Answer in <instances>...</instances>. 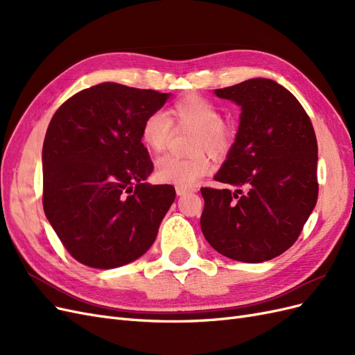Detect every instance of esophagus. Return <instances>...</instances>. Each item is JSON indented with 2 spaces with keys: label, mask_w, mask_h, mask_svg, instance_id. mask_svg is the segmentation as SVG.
<instances>
[{
  "label": "esophagus",
  "mask_w": 355,
  "mask_h": 355,
  "mask_svg": "<svg viewBox=\"0 0 355 355\" xmlns=\"http://www.w3.org/2000/svg\"><path fill=\"white\" fill-rule=\"evenodd\" d=\"M196 188H185V187H176V194L178 196H185L189 194V192H194Z\"/></svg>",
  "instance_id": "obj_1"
}]
</instances>
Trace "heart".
<instances>
[{
  "instance_id": "b5f03b06",
  "label": "heart",
  "mask_w": 355,
  "mask_h": 355,
  "mask_svg": "<svg viewBox=\"0 0 355 355\" xmlns=\"http://www.w3.org/2000/svg\"><path fill=\"white\" fill-rule=\"evenodd\" d=\"M173 127L176 130L188 128L194 130L189 139V157L164 155L155 164V176L164 184L189 188L206 176L210 168V159L227 157L235 144V127L231 121L222 120L219 106L200 94H187L168 106L164 112L149 114L141 127V141L159 154L168 146Z\"/></svg>"
}]
</instances>
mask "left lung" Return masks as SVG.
I'll return each mask as SVG.
<instances>
[{
    "label": "left lung",
    "mask_w": 355,
    "mask_h": 355,
    "mask_svg": "<svg viewBox=\"0 0 355 355\" xmlns=\"http://www.w3.org/2000/svg\"><path fill=\"white\" fill-rule=\"evenodd\" d=\"M241 106L239 133L214 179L201 188V231L214 250L259 263L292 247L318 197L317 137L302 105L283 85L253 78L214 90Z\"/></svg>",
    "instance_id": "1"
}]
</instances>
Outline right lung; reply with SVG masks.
I'll use <instances>...</instances> for the list:
<instances>
[{
    "label": "right lung",
    "mask_w": 355,
    "mask_h": 355,
    "mask_svg": "<svg viewBox=\"0 0 355 355\" xmlns=\"http://www.w3.org/2000/svg\"><path fill=\"white\" fill-rule=\"evenodd\" d=\"M168 94L102 83L63 102L42 145V207L68 253L110 270L153 245L176 191L145 182L154 164L145 118Z\"/></svg>",
    "instance_id": "right-lung-1"
}]
</instances>
